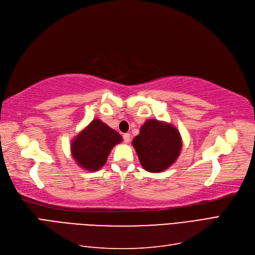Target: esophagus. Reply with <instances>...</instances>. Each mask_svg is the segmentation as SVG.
<instances>
[{
	"label": "esophagus",
	"mask_w": 255,
	"mask_h": 255,
	"mask_svg": "<svg viewBox=\"0 0 255 255\" xmlns=\"http://www.w3.org/2000/svg\"><path fill=\"white\" fill-rule=\"evenodd\" d=\"M123 139H124V142H125L126 144H128V143L130 142V134H129V133L123 134Z\"/></svg>",
	"instance_id": "obj_1"
}]
</instances>
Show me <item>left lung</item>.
I'll return each instance as SVG.
<instances>
[{
  "label": "left lung",
  "mask_w": 255,
  "mask_h": 255,
  "mask_svg": "<svg viewBox=\"0 0 255 255\" xmlns=\"http://www.w3.org/2000/svg\"><path fill=\"white\" fill-rule=\"evenodd\" d=\"M132 145L145 170L162 172L170 167L182 149V137L171 124L148 120L140 127Z\"/></svg>",
  "instance_id": "8db88e82"
}]
</instances>
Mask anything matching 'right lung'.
I'll return each mask as SVG.
<instances>
[{"label":"right lung","mask_w":255,"mask_h":255,"mask_svg":"<svg viewBox=\"0 0 255 255\" xmlns=\"http://www.w3.org/2000/svg\"><path fill=\"white\" fill-rule=\"evenodd\" d=\"M122 139L116 130L96 119L72 139L71 154L81 168L97 171L105 165L111 149Z\"/></svg>","instance_id":"right-lung-1"}]
</instances>
